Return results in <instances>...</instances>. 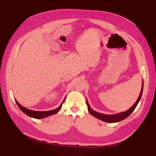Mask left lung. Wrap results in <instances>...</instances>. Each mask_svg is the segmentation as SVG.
Listing matches in <instances>:
<instances>
[{"instance_id":"obj_1","label":"left lung","mask_w":156,"mask_h":156,"mask_svg":"<svg viewBox=\"0 0 156 156\" xmlns=\"http://www.w3.org/2000/svg\"><path fill=\"white\" fill-rule=\"evenodd\" d=\"M143 85H142L141 93H140V94H139V96L138 97V99H137V100H136V101L135 103V104H134L132 107H131V108L129 109H128V110L126 111V112L119 113V114H113V115H106V114H100V113L94 111L90 108V107L89 104H88V103L87 100V107H88V112H89V113L91 115H93V116H94L97 118L99 119V120H101L106 122H110V123L118 122L122 121V120H124L125 118H126L128 116H129V115H130L131 114V113H132L134 111V109L136 108V105H138V103L139 102V101L141 100L142 93H143Z\"/></svg>"}]
</instances>
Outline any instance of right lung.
<instances>
[{
	"label": "right lung",
	"instance_id": "1",
	"mask_svg": "<svg viewBox=\"0 0 156 156\" xmlns=\"http://www.w3.org/2000/svg\"><path fill=\"white\" fill-rule=\"evenodd\" d=\"M65 99H66V98L63 99L62 103L60 105L59 108H57V109H53V110L45 111V112H39V111L31 110V109H27L26 108H24L23 106L21 105L20 103L17 101V100H15V102H16L18 107H19L21 110L24 113V114H26L27 115H28V116H30V117L36 118V119H41V118H46V117L50 116V115H51L55 114L56 113L59 112L61 109V108H62V104L63 103Z\"/></svg>",
	"mask_w": 156,
	"mask_h": 156
}]
</instances>
